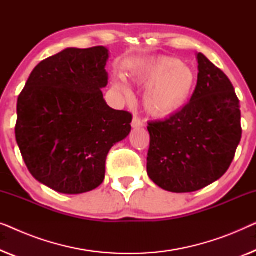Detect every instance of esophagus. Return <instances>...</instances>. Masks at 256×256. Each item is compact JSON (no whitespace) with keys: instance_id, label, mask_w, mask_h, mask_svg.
<instances>
[{"instance_id":"34e87169","label":"esophagus","mask_w":256,"mask_h":256,"mask_svg":"<svg viewBox=\"0 0 256 256\" xmlns=\"http://www.w3.org/2000/svg\"><path fill=\"white\" fill-rule=\"evenodd\" d=\"M132 128H141V127H143V122L140 120L138 116H134L132 121Z\"/></svg>"}]
</instances>
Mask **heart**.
Masks as SVG:
<instances>
[{
  "mask_svg": "<svg viewBox=\"0 0 256 256\" xmlns=\"http://www.w3.org/2000/svg\"><path fill=\"white\" fill-rule=\"evenodd\" d=\"M129 79L138 86L148 85L143 94V106L150 116L156 118H166L180 113L190 101L197 85L194 70L170 56L138 62L129 72ZM114 87L127 99L132 96L122 82H115Z\"/></svg>",
  "mask_w": 256,
  "mask_h": 256,
  "instance_id": "obj_1",
  "label": "heart"
}]
</instances>
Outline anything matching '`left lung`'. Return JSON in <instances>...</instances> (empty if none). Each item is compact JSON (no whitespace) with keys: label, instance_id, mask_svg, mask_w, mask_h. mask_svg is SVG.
Returning a JSON list of instances; mask_svg holds the SVG:
<instances>
[{"label":"left lung","instance_id":"obj_1","mask_svg":"<svg viewBox=\"0 0 256 256\" xmlns=\"http://www.w3.org/2000/svg\"><path fill=\"white\" fill-rule=\"evenodd\" d=\"M190 102L164 121L149 122L146 172L163 190L194 192L228 170L239 146L241 112L232 82L202 54Z\"/></svg>","mask_w":256,"mask_h":256}]
</instances>
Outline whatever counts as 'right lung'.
Masks as SVG:
<instances>
[{
	"label": "right lung",
	"instance_id": "add662e5",
	"mask_svg": "<svg viewBox=\"0 0 256 256\" xmlns=\"http://www.w3.org/2000/svg\"><path fill=\"white\" fill-rule=\"evenodd\" d=\"M104 46L68 48L40 62L17 100L16 141L30 174L68 194L102 183L106 158L130 132L132 114L106 104Z\"/></svg>",
	"mask_w": 256,
	"mask_h": 256
}]
</instances>
